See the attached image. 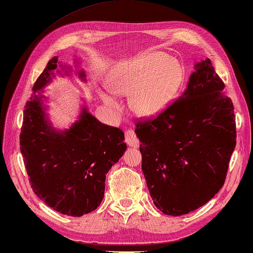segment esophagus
<instances>
[{"mask_svg": "<svg viewBox=\"0 0 253 253\" xmlns=\"http://www.w3.org/2000/svg\"><path fill=\"white\" fill-rule=\"evenodd\" d=\"M125 142L132 148H138L140 144V140H139L133 129H128L125 131Z\"/></svg>", "mask_w": 253, "mask_h": 253, "instance_id": "34e87169", "label": "esophagus"}]
</instances>
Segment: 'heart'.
Instances as JSON below:
<instances>
[{
    "instance_id": "1",
    "label": "heart",
    "mask_w": 253,
    "mask_h": 253,
    "mask_svg": "<svg viewBox=\"0 0 253 253\" xmlns=\"http://www.w3.org/2000/svg\"><path fill=\"white\" fill-rule=\"evenodd\" d=\"M181 64L162 52H151L120 63L107 75L109 89L99 88L101 100L118 109L116 94L131 93L130 105L141 116L155 115L173 100L184 80Z\"/></svg>"
}]
</instances>
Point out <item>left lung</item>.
Listing matches in <instances>:
<instances>
[{
  "instance_id": "left-lung-1",
  "label": "left lung",
  "mask_w": 253,
  "mask_h": 253,
  "mask_svg": "<svg viewBox=\"0 0 253 253\" xmlns=\"http://www.w3.org/2000/svg\"><path fill=\"white\" fill-rule=\"evenodd\" d=\"M224 88L207 58L197 64L178 99L136 123L144 178L155 207L166 215L202 207L226 179L236 118Z\"/></svg>"
}]
</instances>
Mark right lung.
Here are the masks:
<instances>
[{"label":"right lung","mask_w":253,"mask_h":253,"mask_svg":"<svg viewBox=\"0 0 253 253\" xmlns=\"http://www.w3.org/2000/svg\"><path fill=\"white\" fill-rule=\"evenodd\" d=\"M62 66V65H61ZM57 67V56L47 62L26 102L19 136L20 152L30 186L47 207L69 216L94 211L104 197L105 177L127 149L124 132L100 123L83 110L67 130L49 126L42 107L44 87ZM84 77V73H79Z\"/></svg>","instance_id":"right-lung-1"}]
</instances>
